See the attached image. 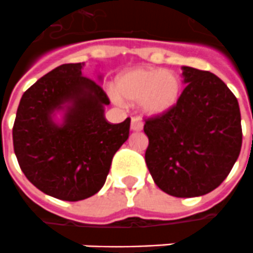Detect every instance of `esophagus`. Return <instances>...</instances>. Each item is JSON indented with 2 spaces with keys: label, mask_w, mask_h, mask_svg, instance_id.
<instances>
[{
  "label": "esophagus",
  "mask_w": 253,
  "mask_h": 253,
  "mask_svg": "<svg viewBox=\"0 0 253 253\" xmlns=\"http://www.w3.org/2000/svg\"><path fill=\"white\" fill-rule=\"evenodd\" d=\"M143 128V122L139 118H132L131 119V130L132 131H141Z\"/></svg>",
  "instance_id": "esophagus-1"
}]
</instances>
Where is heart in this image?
Returning <instances> with one entry per match:
<instances>
[{"instance_id": "obj_1", "label": "heart", "mask_w": 253, "mask_h": 253, "mask_svg": "<svg viewBox=\"0 0 253 253\" xmlns=\"http://www.w3.org/2000/svg\"><path fill=\"white\" fill-rule=\"evenodd\" d=\"M114 98L127 102H139L142 111L160 115L170 111L182 93V82L173 71L161 68H138L127 71L117 79Z\"/></svg>"}]
</instances>
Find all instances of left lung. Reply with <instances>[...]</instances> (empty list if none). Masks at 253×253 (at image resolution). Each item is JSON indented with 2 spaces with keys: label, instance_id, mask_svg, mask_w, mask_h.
Wrapping results in <instances>:
<instances>
[{
  "label": "left lung",
  "instance_id": "obj_1",
  "mask_svg": "<svg viewBox=\"0 0 253 253\" xmlns=\"http://www.w3.org/2000/svg\"><path fill=\"white\" fill-rule=\"evenodd\" d=\"M186 87L170 111L145 119V160L157 186L174 197H197L220 186L243 142L236 96L208 71L182 67Z\"/></svg>",
  "mask_w": 253,
  "mask_h": 253
}]
</instances>
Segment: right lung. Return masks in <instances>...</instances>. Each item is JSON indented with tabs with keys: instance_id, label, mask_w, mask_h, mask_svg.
Segmentation results:
<instances>
[{
	"instance_id": "1",
	"label": "right lung",
	"mask_w": 253,
	"mask_h": 253,
	"mask_svg": "<svg viewBox=\"0 0 253 253\" xmlns=\"http://www.w3.org/2000/svg\"><path fill=\"white\" fill-rule=\"evenodd\" d=\"M83 65L63 64L37 80L22 95L13 125L22 173L41 192L63 201L98 193L130 131V118L117 125L106 121L103 107L110 99L82 74ZM64 102L71 106L65 125L57 126L51 114Z\"/></svg>"
}]
</instances>
